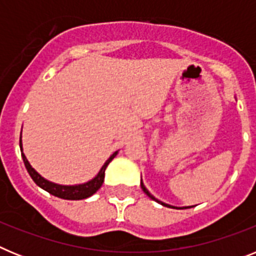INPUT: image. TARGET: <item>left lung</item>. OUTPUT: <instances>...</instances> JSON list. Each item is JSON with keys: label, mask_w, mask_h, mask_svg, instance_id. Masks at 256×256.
<instances>
[{"label": "left lung", "mask_w": 256, "mask_h": 256, "mask_svg": "<svg viewBox=\"0 0 256 256\" xmlns=\"http://www.w3.org/2000/svg\"><path fill=\"white\" fill-rule=\"evenodd\" d=\"M141 188H142V191L144 192V194H146V195L148 196V198H152L154 201H156V202H159L160 205H162V206H168V208H172V209H187V208H191V206H182V208H178V206H173V205H169V204H165V202H162V201H160V200H158V198H155V196H152L150 194V191H148V188H146V186H144V182H142V178H141Z\"/></svg>", "instance_id": "obj_1"}]
</instances>
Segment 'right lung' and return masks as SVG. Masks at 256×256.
I'll list each match as a JSON object with an SVG mask.
<instances>
[{"label": "right lung", "instance_id": "right-lung-1", "mask_svg": "<svg viewBox=\"0 0 256 256\" xmlns=\"http://www.w3.org/2000/svg\"><path fill=\"white\" fill-rule=\"evenodd\" d=\"M20 151H22V158L24 165H26V170H28L29 176L32 177V180H34V183L37 186H40V188L47 191L51 195L56 196V198H64V200H83V198H87L90 196H92L94 194H96L100 187L102 186L104 178H105V170L108 168V165L110 164L112 159L116 156L118 151H115L110 158L105 162V164L102 165V168L100 169V172L97 173V176H94L92 180H87L84 183H79V184H58V183H54L51 180H46L36 170L33 166L30 165V162H28L26 156L22 152V136H20Z\"/></svg>", "mask_w": 256, "mask_h": 256}]
</instances>
